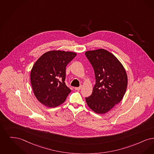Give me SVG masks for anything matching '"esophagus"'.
<instances>
[{"label": "esophagus", "mask_w": 154, "mask_h": 154, "mask_svg": "<svg viewBox=\"0 0 154 154\" xmlns=\"http://www.w3.org/2000/svg\"><path fill=\"white\" fill-rule=\"evenodd\" d=\"M81 87H82L81 86L78 87H75V90H77V91H79V90H80V89H81Z\"/></svg>", "instance_id": "34e87169"}]
</instances>
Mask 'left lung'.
Instances as JSON below:
<instances>
[{
	"label": "left lung",
	"instance_id": "obj_1",
	"mask_svg": "<svg viewBox=\"0 0 154 154\" xmlns=\"http://www.w3.org/2000/svg\"><path fill=\"white\" fill-rule=\"evenodd\" d=\"M85 54L94 68L96 79L92 94L86 98L87 105L96 113H106L123 98L127 74L120 61L105 49L88 51Z\"/></svg>",
	"mask_w": 154,
	"mask_h": 154
}]
</instances>
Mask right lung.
Segmentation results:
<instances>
[{"mask_svg": "<svg viewBox=\"0 0 154 154\" xmlns=\"http://www.w3.org/2000/svg\"><path fill=\"white\" fill-rule=\"evenodd\" d=\"M76 56L72 52L51 51L36 61L30 72L34 94L47 107L60 105L71 90L64 82L67 64Z\"/></svg>", "mask_w": 154, "mask_h": 154, "instance_id": "right-lung-1", "label": "right lung"}]
</instances>
